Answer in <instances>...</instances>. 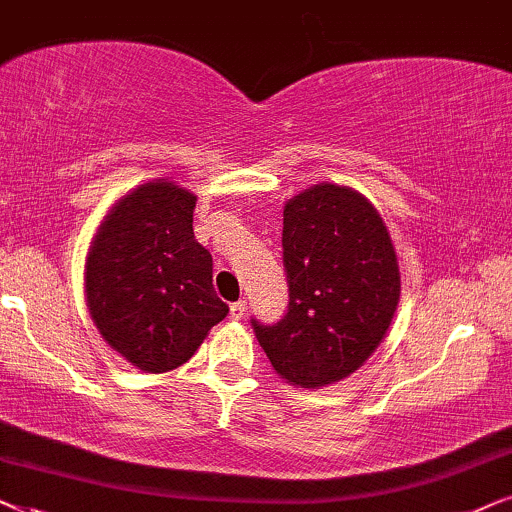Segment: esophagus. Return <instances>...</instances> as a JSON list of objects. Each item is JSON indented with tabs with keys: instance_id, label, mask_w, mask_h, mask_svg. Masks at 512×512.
Returning a JSON list of instances; mask_svg holds the SVG:
<instances>
[{
	"instance_id": "obj_1",
	"label": "esophagus",
	"mask_w": 512,
	"mask_h": 512,
	"mask_svg": "<svg viewBox=\"0 0 512 512\" xmlns=\"http://www.w3.org/2000/svg\"><path fill=\"white\" fill-rule=\"evenodd\" d=\"M245 309H248V304H245V299H238V302L229 304V318L231 320H241L245 316Z\"/></svg>"
}]
</instances>
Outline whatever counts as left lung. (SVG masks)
<instances>
[{
	"label": "left lung",
	"mask_w": 512,
	"mask_h": 512,
	"mask_svg": "<svg viewBox=\"0 0 512 512\" xmlns=\"http://www.w3.org/2000/svg\"><path fill=\"white\" fill-rule=\"evenodd\" d=\"M288 309L278 323L250 318L274 370L316 388L349 377L384 339L398 306L391 236L358 192L316 185L285 203Z\"/></svg>",
	"instance_id": "obj_1"
}]
</instances>
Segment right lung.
<instances>
[{"mask_svg":"<svg viewBox=\"0 0 512 512\" xmlns=\"http://www.w3.org/2000/svg\"><path fill=\"white\" fill-rule=\"evenodd\" d=\"M196 196L149 182L105 217L86 262V297L105 342L145 372L187 363L229 313L213 255L194 238Z\"/></svg>","mask_w":512,"mask_h":512,"instance_id":"add662e5","label":"right lung"}]
</instances>
